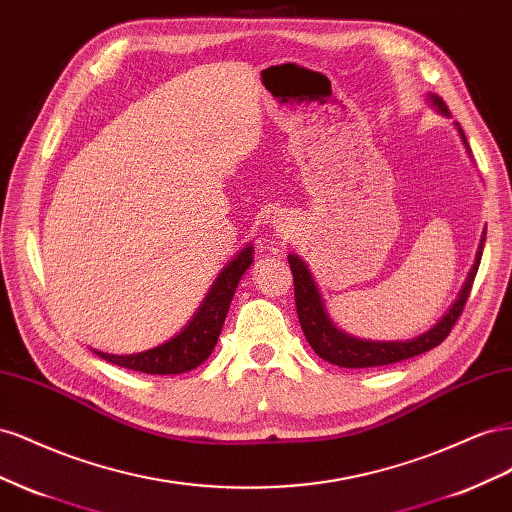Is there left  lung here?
I'll list each match as a JSON object with an SVG mask.
<instances>
[{
    "instance_id": "1",
    "label": "left lung",
    "mask_w": 512,
    "mask_h": 512,
    "mask_svg": "<svg viewBox=\"0 0 512 512\" xmlns=\"http://www.w3.org/2000/svg\"><path fill=\"white\" fill-rule=\"evenodd\" d=\"M435 107L440 109L442 113L448 115V109L442 102V98L433 96ZM459 128V124H457ZM461 139L467 145V139L463 135V130L459 128ZM485 242V238H483ZM480 257H483V244H480V251L476 257V264L467 276V283L461 291L459 300L452 304V309L448 311V315L437 324L435 328H431L429 332L420 334V337L412 339V341H362V339H354L349 334L341 332L334 328V324L330 321V317L324 311V302H321L319 291L313 283L311 272L306 270L304 261H300V257L289 255V268L291 274H294V296H296V311H298V319L306 341L313 347V352L328 360L330 364H337V367L343 369H369V367H384V364H392V362H401L407 358H414L418 354H425L429 349L440 345L450 330L455 328V324L459 321L465 302L470 298V291L476 279V272L480 266Z\"/></svg>"
}]
</instances>
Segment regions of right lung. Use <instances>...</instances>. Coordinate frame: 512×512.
I'll return each instance as SVG.
<instances>
[{
    "label": "right lung",
    "mask_w": 512,
    "mask_h": 512,
    "mask_svg": "<svg viewBox=\"0 0 512 512\" xmlns=\"http://www.w3.org/2000/svg\"><path fill=\"white\" fill-rule=\"evenodd\" d=\"M253 248L246 246L244 251L231 261V264L221 272L216 283L212 285L206 302L201 304V309L193 317L178 337L171 341L158 345L148 352L133 354V356H115V354H102L96 352L100 358L107 362L118 364V367L141 371L150 375H178L186 373L206 360L218 341V334L223 330L225 317L229 311V302L233 298L242 274L253 261Z\"/></svg>",
    "instance_id": "add662e5"
}]
</instances>
